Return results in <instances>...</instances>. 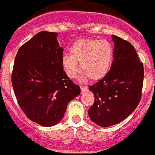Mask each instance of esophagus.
<instances>
[{"instance_id": "esophagus-1", "label": "esophagus", "mask_w": 155, "mask_h": 155, "mask_svg": "<svg viewBox=\"0 0 155 155\" xmlns=\"http://www.w3.org/2000/svg\"><path fill=\"white\" fill-rule=\"evenodd\" d=\"M81 93H85L88 90V89L85 87V86H81Z\"/></svg>"}]
</instances>
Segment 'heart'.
<instances>
[{
    "label": "heart",
    "instance_id": "obj_1",
    "mask_svg": "<svg viewBox=\"0 0 155 155\" xmlns=\"http://www.w3.org/2000/svg\"><path fill=\"white\" fill-rule=\"evenodd\" d=\"M70 55L64 54L62 66L71 79L81 70L91 81L102 79L110 71L114 59V47L110 41L100 39H78L69 48Z\"/></svg>",
    "mask_w": 155,
    "mask_h": 155
}]
</instances>
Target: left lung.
Segmentation results:
<instances>
[{
    "label": "left lung",
    "mask_w": 155,
    "mask_h": 155,
    "mask_svg": "<svg viewBox=\"0 0 155 155\" xmlns=\"http://www.w3.org/2000/svg\"><path fill=\"white\" fill-rule=\"evenodd\" d=\"M112 40L114 59L111 69L89 87L95 97L89 117L102 127L117 124L133 112L141 100L143 86V64L134 47L115 35H112Z\"/></svg>",
    "instance_id": "obj_1"
}]
</instances>
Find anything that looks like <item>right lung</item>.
<instances>
[{
	"instance_id": "1",
	"label": "right lung",
	"mask_w": 155,
	"mask_h": 155,
	"mask_svg": "<svg viewBox=\"0 0 155 155\" xmlns=\"http://www.w3.org/2000/svg\"><path fill=\"white\" fill-rule=\"evenodd\" d=\"M56 32L41 31L18 50L12 85L26 117L44 127L59 123L68 102L81 93L62 66L63 48Z\"/></svg>"
}]
</instances>
